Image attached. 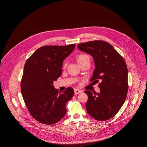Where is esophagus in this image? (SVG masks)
<instances>
[{
    "label": "esophagus",
    "mask_w": 147,
    "mask_h": 147,
    "mask_svg": "<svg viewBox=\"0 0 147 147\" xmlns=\"http://www.w3.org/2000/svg\"><path fill=\"white\" fill-rule=\"evenodd\" d=\"M81 92H82V91L80 90H78V89H75L74 90V94H75V95H77V94H80Z\"/></svg>",
    "instance_id": "34e87169"
}]
</instances>
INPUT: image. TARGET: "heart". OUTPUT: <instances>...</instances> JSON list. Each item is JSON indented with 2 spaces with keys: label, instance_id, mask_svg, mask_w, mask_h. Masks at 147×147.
Returning <instances> with one entry per match:
<instances>
[{
  "label": "heart",
  "instance_id": "b5f03b06",
  "mask_svg": "<svg viewBox=\"0 0 147 147\" xmlns=\"http://www.w3.org/2000/svg\"><path fill=\"white\" fill-rule=\"evenodd\" d=\"M87 60H90V56L87 55V54H84V53H81L80 54L77 56V61L78 62V63L80 64L81 63L84 61ZM63 66L65 67L67 66V61H65L63 63Z\"/></svg>",
  "mask_w": 147,
  "mask_h": 147
}]
</instances>
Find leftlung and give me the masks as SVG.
Instances as JSON below:
<instances>
[{"label": "left lung", "instance_id": "8db88e82", "mask_svg": "<svg viewBox=\"0 0 147 147\" xmlns=\"http://www.w3.org/2000/svg\"><path fill=\"white\" fill-rule=\"evenodd\" d=\"M77 47L94 59L95 69L90 81H100L99 92L85 91L88 96L87 112L96 120H109L119 112L127 96V65L122 56L105 41L87 42Z\"/></svg>", "mask_w": 147, "mask_h": 147}]
</instances>
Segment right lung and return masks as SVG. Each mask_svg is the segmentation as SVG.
Masks as SVG:
<instances>
[{
	"mask_svg": "<svg viewBox=\"0 0 147 147\" xmlns=\"http://www.w3.org/2000/svg\"><path fill=\"white\" fill-rule=\"evenodd\" d=\"M75 47H40L26 62L21 91L30 113L40 123L55 124L66 113V104L73 98L74 90L69 87L60 94L53 84L61 74L63 61Z\"/></svg>",
	"mask_w": 147,
	"mask_h": 147,
	"instance_id": "obj_1",
	"label": "right lung"
}]
</instances>
